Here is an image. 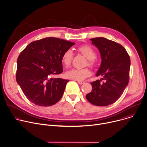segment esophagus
<instances>
[{"label":"esophagus","mask_w":147,"mask_h":147,"mask_svg":"<svg viewBox=\"0 0 147 147\" xmlns=\"http://www.w3.org/2000/svg\"><path fill=\"white\" fill-rule=\"evenodd\" d=\"M77 82L79 84H84L85 82L84 81H79L77 80Z\"/></svg>","instance_id":"obj_1"}]
</instances>
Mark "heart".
<instances>
[{
    "label": "heart",
    "instance_id": "1",
    "mask_svg": "<svg viewBox=\"0 0 147 147\" xmlns=\"http://www.w3.org/2000/svg\"><path fill=\"white\" fill-rule=\"evenodd\" d=\"M78 51L85 56L87 59V64L91 67L95 65L94 60L96 57V53L95 49L90 45H84L78 48ZM73 59V52L71 49H67L63 53L61 56V62L65 67H68L71 63ZM91 75L90 70L87 68L83 69H71L66 73V76L68 78L76 80H82L86 78Z\"/></svg>",
    "mask_w": 147,
    "mask_h": 147
}]
</instances>
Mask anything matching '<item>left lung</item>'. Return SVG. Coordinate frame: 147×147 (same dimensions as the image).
Segmentation results:
<instances>
[{
	"instance_id": "1",
	"label": "left lung",
	"mask_w": 147,
	"mask_h": 147,
	"mask_svg": "<svg viewBox=\"0 0 147 147\" xmlns=\"http://www.w3.org/2000/svg\"><path fill=\"white\" fill-rule=\"evenodd\" d=\"M90 40L99 49L102 59L96 76H103L102 80L105 82H92V90L86 98L94 105L108 106L120 98L128 85L130 58L125 48L116 42L102 37Z\"/></svg>"
}]
</instances>
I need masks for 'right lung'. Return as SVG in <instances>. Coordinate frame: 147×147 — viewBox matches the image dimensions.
<instances>
[{
	"label": "right lung",
	"mask_w": 147,
	"mask_h": 147,
	"mask_svg": "<svg viewBox=\"0 0 147 147\" xmlns=\"http://www.w3.org/2000/svg\"><path fill=\"white\" fill-rule=\"evenodd\" d=\"M74 44L48 37L32 42L20 53L16 81L30 102L49 107L60 99L69 80L52 77L62 73V55Z\"/></svg>",
	"instance_id": "add662e5"
}]
</instances>
